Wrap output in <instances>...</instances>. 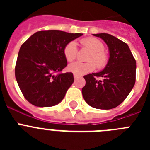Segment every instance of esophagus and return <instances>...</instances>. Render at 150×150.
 <instances>
[{
  "instance_id": "esophagus-1",
  "label": "esophagus",
  "mask_w": 150,
  "mask_h": 150,
  "mask_svg": "<svg viewBox=\"0 0 150 150\" xmlns=\"http://www.w3.org/2000/svg\"><path fill=\"white\" fill-rule=\"evenodd\" d=\"M74 79H77V78H79V76H77L76 74H74Z\"/></svg>"
}]
</instances>
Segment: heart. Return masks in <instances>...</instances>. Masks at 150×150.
<instances>
[{
    "label": "heart",
    "instance_id": "b5f03b06",
    "mask_svg": "<svg viewBox=\"0 0 150 150\" xmlns=\"http://www.w3.org/2000/svg\"><path fill=\"white\" fill-rule=\"evenodd\" d=\"M82 43L91 51L88 61L89 62L82 63L76 62L68 66V70L76 75H83L91 72L95 68H102L107 62V55L104 52V46L99 40L95 38H86L82 40ZM77 44L75 41H71L64 49V55L67 62H73L77 56Z\"/></svg>",
    "mask_w": 150,
    "mask_h": 150
}]
</instances>
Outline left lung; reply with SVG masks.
<instances>
[{"label": "left lung", "mask_w": 150, "mask_h": 150, "mask_svg": "<svg viewBox=\"0 0 150 150\" xmlns=\"http://www.w3.org/2000/svg\"><path fill=\"white\" fill-rule=\"evenodd\" d=\"M101 38L109 49L110 58L103 71L84 76L83 98L91 107L110 110L120 105L133 88L136 79V61L123 41L106 33L93 34ZM96 77H102L98 81Z\"/></svg>", "instance_id": "left-lung-1"}]
</instances>
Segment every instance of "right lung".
Wrapping results in <instances>:
<instances>
[{
    "mask_svg": "<svg viewBox=\"0 0 150 150\" xmlns=\"http://www.w3.org/2000/svg\"><path fill=\"white\" fill-rule=\"evenodd\" d=\"M83 35L57 30L34 33L22 45L15 67L17 83L26 100L40 107L60 103L74 83L72 73L55 74L67 66L66 45Z\"/></svg>",
    "mask_w": 150,
    "mask_h": 150,
    "instance_id": "1",
    "label": "right lung"
}]
</instances>
